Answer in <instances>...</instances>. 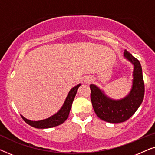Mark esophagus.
Instances as JSON below:
<instances>
[{
    "instance_id": "esophagus-1",
    "label": "esophagus",
    "mask_w": 155,
    "mask_h": 155,
    "mask_svg": "<svg viewBox=\"0 0 155 155\" xmlns=\"http://www.w3.org/2000/svg\"><path fill=\"white\" fill-rule=\"evenodd\" d=\"M92 79H91V78H86L84 80V83H85V84H90V83H91V82H92Z\"/></svg>"
}]
</instances>
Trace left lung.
I'll list each match as a JSON object with an SVG mask.
<instances>
[{
	"label": "left lung",
	"mask_w": 155,
	"mask_h": 155,
	"mask_svg": "<svg viewBox=\"0 0 155 155\" xmlns=\"http://www.w3.org/2000/svg\"><path fill=\"white\" fill-rule=\"evenodd\" d=\"M124 58L133 65L132 88L129 94L120 99H113L95 84H90L91 101L97 116L104 121L118 124L126 121L137 111L145 94L143 71L140 63L126 50Z\"/></svg>",
	"instance_id": "8db88e82"
}]
</instances>
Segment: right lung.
Segmentation results:
<instances>
[{
	"instance_id": "obj_1",
	"label": "right lung",
	"mask_w": 155,
	"mask_h": 155,
	"mask_svg": "<svg viewBox=\"0 0 155 155\" xmlns=\"http://www.w3.org/2000/svg\"><path fill=\"white\" fill-rule=\"evenodd\" d=\"M81 85V84H78L71 89L70 92L68 94V96L65 99V100L63 103L62 107L61 108L60 110L49 118H46L41 120H30L27 119L24 116L21 115L23 120L29 124V126L34 127L36 128L44 129V128H53V127L59 126V125L62 124L63 122L65 121L68 117L69 116L70 111H71L72 104L75 98L76 93L78 92V88Z\"/></svg>"
}]
</instances>
